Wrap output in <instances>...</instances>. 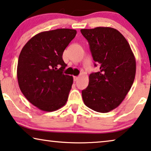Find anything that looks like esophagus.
<instances>
[{
  "mask_svg": "<svg viewBox=\"0 0 151 151\" xmlns=\"http://www.w3.org/2000/svg\"><path fill=\"white\" fill-rule=\"evenodd\" d=\"M73 78H74V81H76L78 79H79V77H76V76H74Z\"/></svg>",
  "mask_w": 151,
  "mask_h": 151,
  "instance_id": "esophagus-1",
  "label": "esophagus"
}]
</instances>
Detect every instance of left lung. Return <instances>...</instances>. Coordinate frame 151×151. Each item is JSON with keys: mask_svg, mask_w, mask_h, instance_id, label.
<instances>
[{"mask_svg": "<svg viewBox=\"0 0 151 151\" xmlns=\"http://www.w3.org/2000/svg\"><path fill=\"white\" fill-rule=\"evenodd\" d=\"M81 32L89 43L94 66H99V72L90 74L82 97L87 107L106 113L118 107L131 88L135 58L125 37L116 29L98 27Z\"/></svg>", "mask_w": 151, "mask_h": 151, "instance_id": "1", "label": "left lung"}]
</instances>
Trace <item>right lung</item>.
<instances>
[{"mask_svg": "<svg viewBox=\"0 0 151 151\" xmlns=\"http://www.w3.org/2000/svg\"><path fill=\"white\" fill-rule=\"evenodd\" d=\"M77 31L57 29L35 35L24 45L17 65L20 89L25 98L40 110L55 111L65 105L73 83L64 74L63 53Z\"/></svg>", "mask_w": 151, "mask_h": 151, "instance_id": "obj_1", "label": "right lung"}]
</instances>
